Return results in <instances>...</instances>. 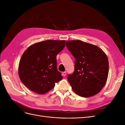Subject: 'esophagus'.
<instances>
[{"mask_svg": "<svg viewBox=\"0 0 125 125\" xmlns=\"http://www.w3.org/2000/svg\"><path fill=\"white\" fill-rule=\"evenodd\" d=\"M62 74L63 76H65V75L67 74V73H66V71H64V72H63Z\"/></svg>", "mask_w": 125, "mask_h": 125, "instance_id": "obj_1", "label": "esophagus"}]
</instances>
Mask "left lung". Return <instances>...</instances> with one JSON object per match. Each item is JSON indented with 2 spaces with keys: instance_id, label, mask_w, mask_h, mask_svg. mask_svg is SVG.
I'll list each match as a JSON object with an SVG mask.
<instances>
[{
  "instance_id": "1",
  "label": "left lung",
  "mask_w": 125,
  "mask_h": 125,
  "mask_svg": "<svg viewBox=\"0 0 125 125\" xmlns=\"http://www.w3.org/2000/svg\"><path fill=\"white\" fill-rule=\"evenodd\" d=\"M66 46L75 59L74 71L67 78L77 95L89 97L99 93L108 74L106 55L98 46L80 40L69 41Z\"/></svg>"
}]
</instances>
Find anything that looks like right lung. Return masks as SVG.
Masks as SVG:
<instances>
[{
	"label": "right lung",
	"mask_w": 125,
	"mask_h": 125,
	"mask_svg": "<svg viewBox=\"0 0 125 125\" xmlns=\"http://www.w3.org/2000/svg\"><path fill=\"white\" fill-rule=\"evenodd\" d=\"M65 43V40H46L34 44L25 51L19 64L18 73L29 89L44 94L62 79L57 68L56 56Z\"/></svg>",
	"instance_id": "right-lung-1"
}]
</instances>
